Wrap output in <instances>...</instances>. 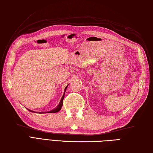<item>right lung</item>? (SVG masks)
Instances as JSON below:
<instances>
[{
    "label": "right lung",
    "mask_w": 153,
    "mask_h": 153,
    "mask_svg": "<svg viewBox=\"0 0 153 153\" xmlns=\"http://www.w3.org/2000/svg\"><path fill=\"white\" fill-rule=\"evenodd\" d=\"M68 85L66 87H65L64 92V95H63L62 97V98H61V100H60V101L59 104H58V105L56 107V108L53 109V110H50V111H47V112H39V113H40V114H45V113H56V112H59L60 110H61L62 106V105H63V99H64V98L65 92H66V89H67V87H68ZM27 110H29V111L32 112H34V111H33V110H30V109H27Z\"/></svg>",
    "instance_id": "obj_1"
}]
</instances>
